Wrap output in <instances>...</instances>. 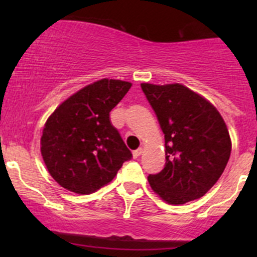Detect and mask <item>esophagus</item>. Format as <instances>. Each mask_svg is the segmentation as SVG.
<instances>
[{"label": "esophagus", "mask_w": 257, "mask_h": 257, "mask_svg": "<svg viewBox=\"0 0 257 257\" xmlns=\"http://www.w3.org/2000/svg\"><path fill=\"white\" fill-rule=\"evenodd\" d=\"M142 153H143V149H142V148H138V149L134 150V152H133V157L136 158V159H137V158L141 157Z\"/></svg>", "instance_id": "34e87169"}]
</instances>
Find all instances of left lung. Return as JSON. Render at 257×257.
<instances>
[{"instance_id": "8db88e82", "label": "left lung", "mask_w": 257, "mask_h": 257, "mask_svg": "<svg viewBox=\"0 0 257 257\" xmlns=\"http://www.w3.org/2000/svg\"><path fill=\"white\" fill-rule=\"evenodd\" d=\"M165 139V167L148 177L153 190L179 205L205 195L229 162L231 139L216 108L185 85L142 83Z\"/></svg>"}]
</instances>
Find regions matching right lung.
<instances>
[{
  "mask_svg": "<svg viewBox=\"0 0 257 257\" xmlns=\"http://www.w3.org/2000/svg\"><path fill=\"white\" fill-rule=\"evenodd\" d=\"M131 87L124 80H97L64 100L47 119L41 153L51 177L64 189L94 193L132 159L109 118Z\"/></svg>",
  "mask_w": 257,
  "mask_h": 257,
  "instance_id": "obj_1",
  "label": "right lung"
}]
</instances>
